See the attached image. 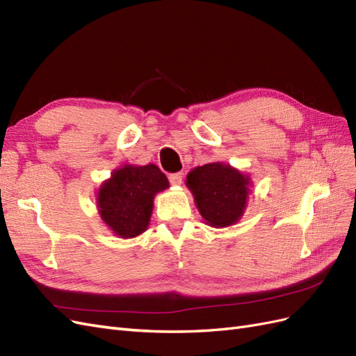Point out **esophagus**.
I'll list each match as a JSON object with an SVG mask.
<instances>
[{
    "label": "esophagus",
    "mask_w": 356,
    "mask_h": 356,
    "mask_svg": "<svg viewBox=\"0 0 356 356\" xmlns=\"http://www.w3.org/2000/svg\"><path fill=\"white\" fill-rule=\"evenodd\" d=\"M169 182L172 186H181L182 184V172H177V174L169 175Z\"/></svg>",
    "instance_id": "obj_1"
}]
</instances>
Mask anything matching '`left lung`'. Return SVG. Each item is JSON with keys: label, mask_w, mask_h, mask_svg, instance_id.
Returning <instances> with one entry per match:
<instances>
[{"label": "left lung", "mask_w": 356, "mask_h": 356, "mask_svg": "<svg viewBox=\"0 0 356 356\" xmlns=\"http://www.w3.org/2000/svg\"><path fill=\"white\" fill-rule=\"evenodd\" d=\"M204 222L211 227H230L238 222L251 195L250 175L222 161L191 169L186 179Z\"/></svg>", "instance_id": "obj_1"}]
</instances>
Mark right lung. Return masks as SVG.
<instances>
[{"label":"right lung","mask_w":356,"mask_h":356,"mask_svg":"<svg viewBox=\"0 0 356 356\" xmlns=\"http://www.w3.org/2000/svg\"><path fill=\"white\" fill-rule=\"evenodd\" d=\"M166 188L169 181L156 165H123L98 190L99 217L118 238H136L148 229L156 195Z\"/></svg>","instance_id":"right-lung-1"}]
</instances>
